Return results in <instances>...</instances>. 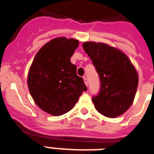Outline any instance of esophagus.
<instances>
[{
	"mask_svg": "<svg viewBox=\"0 0 154 154\" xmlns=\"http://www.w3.org/2000/svg\"><path fill=\"white\" fill-rule=\"evenodd\" d=\"M83 79H84V82H85V84L86 85V86H88V79H87L85 77H84Z\"/></svg>",
	"mask_w": 154,
	"mask_h": 154,
	"instance_id": "1",
	"label": "esophagus"
}]
</instances>
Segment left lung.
Here are the masks:
<instances>
[{
	"label": "left lung",
	"instance_id": "1",
	"mask_svg": "<svg viewBox=\"0 0 154 154\" xmlns=\"http://www.w3.org/2000/svg\"><path fill=\"white\" fill-rule=\"evenodd\" d=\"M83 48L100 80L98 96L92 97L96 109L108 118L121 116L135 97L138 84L136 69L122 51L106 43L85 42Z\"/></svg>",
	"mask_w": 154,
	"mask_h": 154
}]
</instances>
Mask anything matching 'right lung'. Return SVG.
<instances>
[{
	"mask_svg": "<svg viewBox=\"0 0 154 154\" xmlns=\"http://www.w3.org/2000/svg\"><path fill=\"white\" fill-rule=\"evenodd\" d=\"M78 46L75 38H53L38 51L30 67V93L35 103L50 115L69 112L87 90L82 77L77 75V66L70 62Z\"/></svg>",
	"mask_w": 154,
	"mask_h": 154,
	"instance_id": "1",
	"label": "right lung"
}]
</instances>
